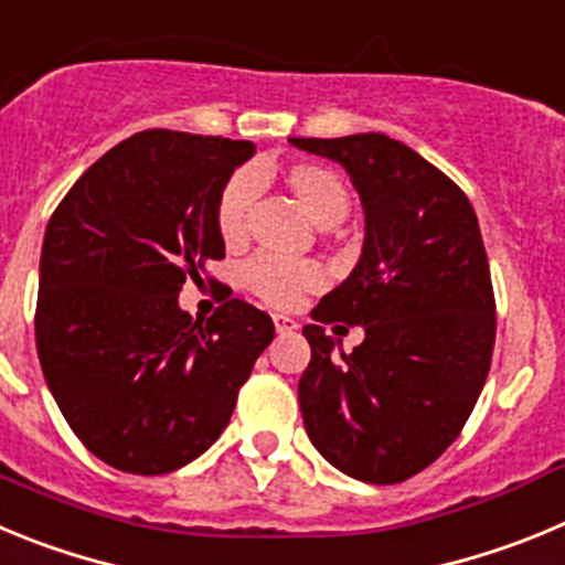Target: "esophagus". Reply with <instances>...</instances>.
Segmentation results:
<instances>
[{
    "instance_id": "esophagus-1",
    "label": "esophagus",
    "mask_w": 565,
    "mask_h": 565,
    "mask_svg": "<svg viewBox=\"0 0 565 565\" xmlns=\"http://www.w3.org/2000/svg\"><path fill=\"white\" fill-rule=\"evenodd\" d=\"M273 323H276L278 334H292L298 329V323L292 318H287V315H273Z\"/></svg>"
}]
</instances>
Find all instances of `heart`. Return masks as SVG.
Wrapping results in <instances>:
<instances>
[{"instance_id":"obj_1","label":"heart","mask_w":565,"mask_h":565,"mask_svg":"<svg viewBox=\"0 0 565 565\" xmlns=\"http://www.w3.org/2000/svg\"><path fill=\"white\" fill-rule=\"evenodd\" d=\"M289 185L295 188L301 205L318 225L329 220H343L349 211V191L332 171L298 166L289 174ZM258 188H262V180H258L256 169L236 171L222 188L216 222H220L222 236L231 242L245 233ZM245 284L270 307H292L303 292L323 287L327 273L315 262H295V258L276 256V253H258L247 262Z\"/></svg>"}]
</instances>
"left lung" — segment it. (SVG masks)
I'll list each match as a JSON object with an SVG mask.
<instances>
[{
    "label": "left lung",
    "instance_id": "obj_1",
    "mask_svg": "<svg viewBox=\"0 0 565 565\" xmlns=\"http://www.w3.org/2000/svg\"><path fill=\"white\" fill-rule=\"evenodd\" d=\"M289 143L340 162L365 211L358 267L303 327V428L345 476L399 484L454 445L490 371L495 298L479 220L450 177L388 135ZM340 319L366 329L349 355L322 329Z\"/></svg>",
    "mask_w": 565,
    "mask_h": 565
}]
</instances>
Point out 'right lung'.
<instances>
[{
    "mask_svg": "<svg viewBox=\"0 0 565 565\" xmlns=\"http://www.w3.org/2000/svg\"><path fill=\"white\" fill-rule=\"evenodd\" d=\"M250 140L149 129L106 151L50 216L35 349L73 434L115 470L162 476L202 456L276 338L227 295L207 320L185 278L225 258L216 207Z\"/></svg>",
    "mask_w": 565,
    "mask_h": 565,
    "instance_id": "right-lung-1",
    "label": "right lung"
}]
</instances>
